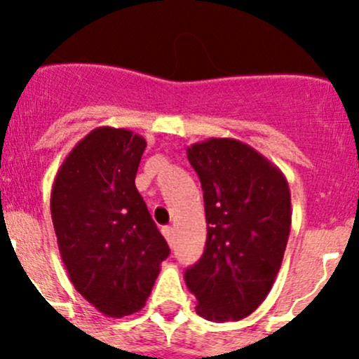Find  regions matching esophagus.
I'll use <instances>...</instances> for the list:
<instances>
[{
	"mask_svg": "<svg viewBox=\"0 0 359 359\" xmlns=\"http://www.w3.org/2000/svg\"><path fill=\"white\" fill-rule=\"evenodd\" d=\"M161 233H163V236L166 238V241H168V245H170V247H173V227H172V226H166V227H163V229H161Z\"/></svg>",
	"mask_w": 359,
	"mask_h": 359,
	"instance_id": "34e87169",
	"label": "esophagus"
}]
</instances>
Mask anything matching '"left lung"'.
Listing matches in <instances>:
<instances>
[{"label": "left lung", "mask_w": 359, "mask_h": 359, "mask_svg": "<svg viewBox=\"0 0 359 359\" xmlns=\"http://www.w3.org/2000/svg\"><path fill=\"white\" fill-rule=\"evenodd\" d=\"M187 159L201 182L206 245L186 285L205 320L238 321L264 302L281 267L292 224L288 182L236 139L193 144Z\"/></svg>", "instance_id": "left-lung-1"}]
</instances>
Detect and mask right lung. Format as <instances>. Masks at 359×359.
I'll list each match as a JSON object with an SVG mask.
<instances>
[{"instance_id":"1","label":"right lung","mask_w":359,"mask_h":359,"mask_svg":"<svg viewBox=\"0 0 359 359\" xmlns=\"http://www.w3.org/2000/svg\"><path fill=\"white\" fill-rule=\"evenodd\" d=\"M146 146L130 130L99 126L72 147L53 180L50 210L69 280L111 318L142 309L170 255L135 187Z\"/></svg>"}]
</instances>
